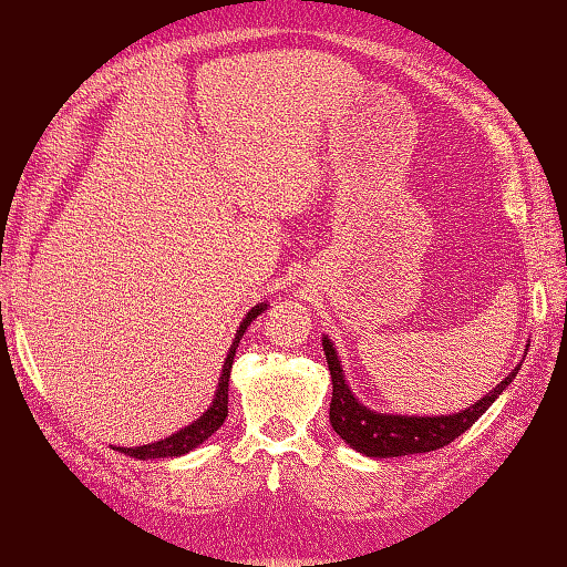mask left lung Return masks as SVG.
<instances>
[{
    "instance_id": "1",
    "label": "left lung",
    "mask_w": 567,
    "mask_h": 567,
    "mask_svg": "<svg viewBox=\"0 0 567 567\" xmlns=\"http://www.w3.org/2000/svg\"><path fill=\"white\" fill-rule=\"evenodd\" d=\"M529 346V343H527ZM322 350H326V361L332 379V401H330V424L332 431L343 439V442L375 460H389V456H406V454H424L436 452L446 444H452L456 436H462L494 401L502 396L515 379L519 365H515L505 381H499L494 389L474 401L472 406L454 413H442V416H403V413H381L363 406L350 391L346 381L343 365H340L338 350L330 343L328 336H322Z\"/></svg>"
}]
</instances>
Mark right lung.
Instances as JSON below:
<instances>
[{
  "mask_svg": "<svg viewBox=\"0 0 567 567\" xmlns=\"http://www.w3.org/2000/svg\"><path fill=\"white\" fill-rule=\"evenodd\" d=\"M265 310H267V302H257L255 308H251L247 316L241 318L239 328L235 332V340H231V348L227 350V358H224L217 391H214V399L209 403V409H206L199 419L192 421V424L184 426V429H178L176 434L161 439V442L143 444V446H113L115 452H121L125 456H133V460H174V456L194 452V449L204 444L212 434H217V429L224 424V419H227V413H229V409H227V403H229V375H231V363H235V353L239 348V340L247 332V328L251 326V320H257V316H262Z\"/></svg>",
  "mask_w": 567,
  "mask_h": 567,
  "instance_id": "obj_1",
  "label": "right lung"
}]
</instances>
